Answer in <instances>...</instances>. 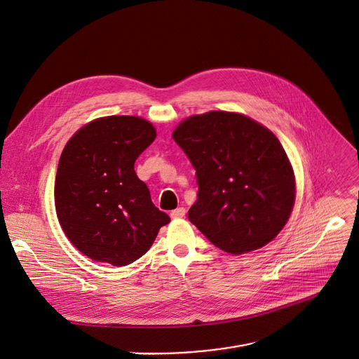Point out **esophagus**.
<instances>
[{"label": "esophagus", "instance_id": "esophagus-1", "mask_svg": "<svg viewBox=\"0 0 359 359\" xmlns=\"http://www.w3.org/2000/svg\"><path fill=\"white\" fill-rule=\"evenodd\" d=\"M184 215H186V209L184 208H177V209L170 212V217L172 219H180V217H184Z\"/></svg>", "mask_w": 359, "mask_h": 359}]
</instances>
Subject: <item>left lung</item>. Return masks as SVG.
<instances>
[{
  "mask_svg": "<svg viewBox=\"0 0 359 359\" xmlns=\"http://www.w3.org/2000/svg\"><path fill=\"white\" fill-rule=\"evenodd\" d=\"M196 170L189 220L219 249L241 255L269 243L295 203V176L276 136L227 111L191 116L173 132Z\"/></svg>",
  "mask_w": 359,
  "mask_h": 359,
  "instance_id": "obj_1",
  "label": "left lung"
}]
</instances>
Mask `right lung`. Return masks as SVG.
<instances>
[{"instance_id":"right-lung-1","label":"right lung","mask_w":359,"mask_h":359,"mask_svg":"<svg viewBox=\"0 0 359 359\" xmlns=\"http://www.w3.org/2000/svg\"><path fill=\"white\" fill-rule=\"evenodd\" d=\"M154 139L147 120L109 116L81 127L61 153L57 217L70 242L95 262L130 265L170 222L135 172V161Z\"/></svg>"}]
</instances>
